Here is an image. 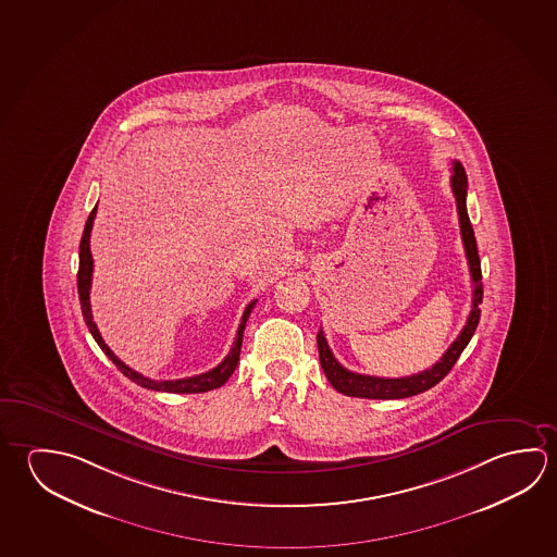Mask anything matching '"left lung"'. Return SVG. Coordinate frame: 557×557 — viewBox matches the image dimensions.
I'll return each mask as SVG.
<instances>
[{"mask_svg": "<svg viewBox=\"0 0 557 557\" xmlns=\"http://www.w3.org/2000/svg\"><path fill=\"white\" fill-rule=\"evenodd\" d=\"M451 191L456 197V207H458L459 228H461V240L468 256L469 274L473 282V305L469 312L466 326L459 332L458 338L451 342L448 350L440 358L429 370L420 371L409 377H373V375H361L354 371L346 370L338 360L332 356L329 342L324 338V332L317 334V346H319V358H321L322 371L326 380L331 381L332 387L348 395V397H360V399H405L429 391L436 383L448 375L454 363L458 361L459 354L466 350L473 332L478 329L481 309L479 302L483 301V283H481V262H479L478 243L473 235V226L469 223L468 207H466V197H468V176L466 170L454 162V172H451Z\"/></svg>", "mask_w": 557, "mask_h": 557, "instance_id": "1", "label": "left lung"}]
</instances>
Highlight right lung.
<instances>
[{
    "label": "right lung",
    "mask_w": 557,
    "mask_h": 557,
    "mask_svg": "<svg viewBox=\"0 0 557 557\" xmlns=\"http://www.w3.org/2000/svg\"><path fill=\"white\" fill-rule=\"evenodd\" d=\"M96 213H98V206L91 209L88 221H86V226H84V235H82V240H79L78 295L84 321L88 324L94 341L98 342L99 348L106 351V356L117 366L119 371H123L128 380L135 381L137 385L145 387V389L162 391V393H206V391L221 387V385L226 383V380L233 375V371L236 370V363H238V358H240V348H243V334H245L246 321H248L250 312L255 309L256 299L252 302H248L245 314H243V319H240V324H238V331H236L235 344H233L231 351L226 354L225 360L221 361L216 368L206 371V373H201V375L186 377V380L162 381L145 377L143 373L131 370L128 366H125L123 361L119 360L113 351L109 350L108 344L101 338L98 326H96V322H94V317H91L89 289H91V274H94V258H91V250H89V235H91V226H94Z\"/></svg>",
    "instance_id": "right-lung-1"
}]
</instances>
